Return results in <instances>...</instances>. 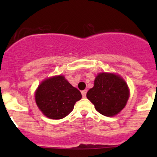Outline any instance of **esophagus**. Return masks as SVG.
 I'll list each match as a JSON object with an SVG mask.
<instances>
[{"instance_id":"esophagus-1","label":"esophagus","mask_w":157,"mask_h":157,"mask_svg":"<svg viewBox=\"0 0 157 157\" xmlns=\"http://www.w3.org/2000/svg\"><path fill=\"white\" fill-rule=\"evenodd\" d=\"M81 93H82V96H83V98L86 97V90H83V91L81 92Z\"/></svg>"}]
</instances>
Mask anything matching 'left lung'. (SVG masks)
I'll return each mask as SVG.
<instances>
[{
  "instance_id": "1",
  "label": "left lung",
  "mask_w": 157,
  "mask_h": 157,
  "mask_svg": "<svg viewBox=\"0 0 157 157\" xmlns=\"http://www.w3.org/2000/svg\"><path fill=\"white\" fill-rule=\"evenodd\" d=\"M86 97L98 112L112 117L124 108L129 98V90L119 76L101 73L95 79L94 86L89 90Z\"/></svg>"
}]
</instances>
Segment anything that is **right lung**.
Wrapping results in <instances>:
<instances>
[{"label":"right lung","mask_w":157,"mask_h":157,"mask_svg":"<svg viewBox=\"0 0 157 157\" xmlns=\"http://www.w3.org/2000/svg\"><path fill=\"white\" fill-rule=\"evenodd\" d=\"M81 98L80 92L61 75L44 80L36 92L38 107L52 119H61L69 115Z\"/></svg>","instance_id":"right-lung-1"}]
</instances>
